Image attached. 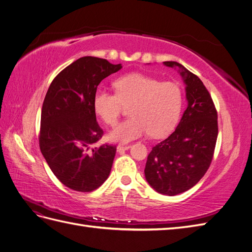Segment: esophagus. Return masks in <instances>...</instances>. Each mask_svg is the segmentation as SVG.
Wrapping results in <instances>:
<instances>
[{
    "label": "esophagus",
    "mask_w": 252,
    "mask_h": 252,
    "mask_svg": "<svg viewBox=\"0 0 252 252\" xmlns=\"http://www.w3.org/2000/svg\"><path fill=\"white\" fill-rule=\"evenodd\" d=\"M130 147H131L130 145H118L117 150H118V152H121V151H125V150H128V149L130 148Z\"/></svg>",
    "instance_id": "esophagus-1"
}]
</instances>
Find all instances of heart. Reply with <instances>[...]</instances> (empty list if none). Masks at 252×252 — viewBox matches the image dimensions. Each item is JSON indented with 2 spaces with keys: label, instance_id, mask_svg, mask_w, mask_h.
<instances>
[{
  "label": "heart",
  "instance_id": "obj_1",
  "mask_svg": "<svg viewBox=\"0 0 252 252\" xmlns=\"http://www.w3.org/2000/svg\"><path fill=\"white\" fill-rule=\"evenodd\" d=\"M117 94L96 90L94 108L104 123L114 125L124 106L131 118L108 133L112 142L129 143L147 132L154 138L166 135L177 125L183 106V91L175 82H161L142 73H130L113 83Z\"/></svg>",
  "mask_w": 252,
  "mask_h": 252
}]
</instances>
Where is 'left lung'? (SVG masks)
<instances>
[{
    "label": "left lung",
    "mask_w": 252,
    "mask_h": 252,
    "mask_svg": "<svg viewBox=\"0 0 252 252\" xmlns=\"http://www.w3.org/2000/svg\"><path fill=\"white\" fill-rule=\"evenodd\" d=\"M163 64L178 68L186 85L187 108L174 131L152 148L144 172L156 191L172 196L192 188L209 168L218 138V113L195 74L173 61Z\"/></svg>",
    "instance_id": "1"
}]
</instances>
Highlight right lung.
I'll return each instance as SVG.
<instances>
[{
  "instance_id": "obj_1",
  "label": "right lung",
  "mask_w": 252,
  "mask_h": 252,
  "mask_svg": "<svg viewBox=\"0 0 252 252\" xmlns=\"http://www.w3.org/2000/svg\"><path fill=\"white\" fill-rule=\"evenodd\" d=\"M122 69L107 60L83 57L61 71L45 96L40 148L51 171L66 187L90 192L110 173L117 148L93 147L102 138L94 108L97 85Z\"/></svg>"
}]
</instances>
